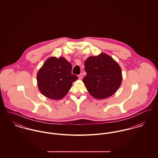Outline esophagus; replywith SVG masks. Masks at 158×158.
I'll use <instances>...</instances> for the list:
<instances>
[{
    "label": "esophagus",
    "mask_w": 158,
    "mask_h": 158,
    "mask_svg": "<svg viewBox=\"0 0 158 158\" xmlns=\"http://www.w3.org/2000/svg\"><path fill=\"white\" fill-rule=\"evenodd\" d=\"M78 78H79V79H82V78H83V74H82V73H80V75H78Z\"/></svg>",
    "instance_id": "esophagus-1"
}]
</instances>
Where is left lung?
Instances as JSON below:
<instances>
[{"label": "left lung", "instance_id": "left-lung-1", "mask_svg": "<svg viewBox=\"0 0 158 158\" xmlns=\"http://www.w3.org/2000/svg\"><path fill=\"white\" fill-rule=\"evenodd\" d=\"M86 75L83 81L90 95L105 99L118 90L122 80V69L111 56L106 53L90 56L85 62Z\"/></svg>", "mask_w": 158, "mask_h": 158}]
</instances>
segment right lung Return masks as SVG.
I'll use <instances>...</instances> for the list:
<instances>
[{"label": "right lung", "instance_id": "add662e5", "mask_svg": "<svg viewBox=\"0 0 158 158\" xmlns=\"http://www.w3.org/2000/svg\"><path fill=\"white\" fill-rule=\"evenodd\" d=\"M72 65L61 56L50 57L37 73V83L41 94L52 100L64 97L78 77L72 74Z\"/></svg>", "mask_w": 158, "mask_h": 158}]
</instances>
